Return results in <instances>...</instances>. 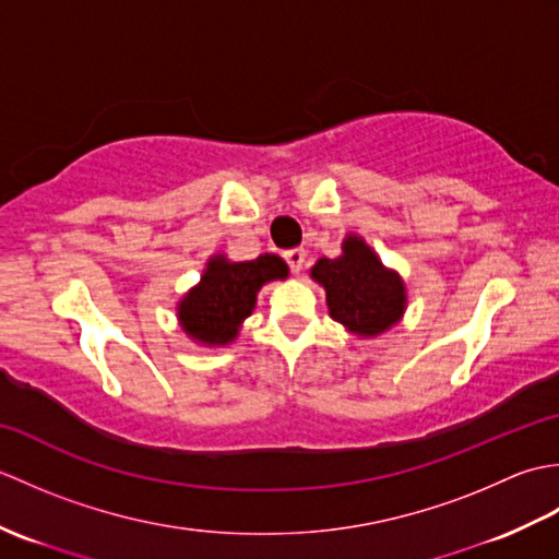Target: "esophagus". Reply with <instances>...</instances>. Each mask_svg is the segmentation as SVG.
<instances>
[{
	"label": "esophagus",
	"instance_id": "obj_1",
	"mask_svg": "<svg viewBox=\"0 0 559 559\" xmlns=\"http://www.w3.org/2000/svg\"><path fill=\"white\" fill-rule=\"evenodd\" d=\"M286 261H288V266H290V271L293 273H300L302 271V266H305V259H307V252L302 247H295V249H288L286 254Z\"/></svg>",
	"mask_w": 559,
	"mask_h": 559
}]
</instances>
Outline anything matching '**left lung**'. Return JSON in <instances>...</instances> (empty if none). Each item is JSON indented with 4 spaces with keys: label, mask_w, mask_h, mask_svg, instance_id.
Wrapping results in <instances>:
<instances>
[{
    "label": "left lung",
    "mask_w": 559,
    "mask_h": 559,
    "mask_svg": "<svg viewBox=\"0 0 559 559\" xmlns=\"http://www.w3.org/2000/svg\"><path fill=\"white\" fill-rule=\"evenodd\" d=\"M312 276L326 290L331 317L355 334H382L406 307L401 278L382 266L360 237H348L338 259H319Z\"/></svg>",
    "instance_id": "left-lung-1"
}]
</instances>
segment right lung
<instances>
[{
    "mask_svg": "<svg viewBox=\"0 0 559 559\" xmlns=\"http://www.w3.org/2000/svg\"><path fill=\"white\" fill-rule=\"evenodd\" d=\"M286 276V261L276 254H259L252 261L211 259L199 286L180 302V322L192 338L223 346L252 314L259 288Z\"/></svg>",
    "mask_w": 559,
    "mask_h": 559,
    "instance_id": "right-lung-1",
    "label": "right lung"
}]
</instances>
